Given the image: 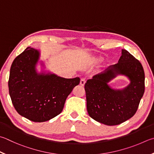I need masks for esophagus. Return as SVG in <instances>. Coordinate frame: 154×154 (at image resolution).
I'll list each match as a JSON object with an SVG mask.
<instances>
[{"instance_id": "34e87169", "label": "esophagus", "mask_w": 154, "mask_h": 154, "mask_svg": "<svg viewBox=\"0 0 154 154\" xmlns=\"http://www.w3.org/2000/svg\"><path fill=\"white\" fill-rule=\"evenodd\" d=\"M85 82H86V81L85 79H82L80 81V85L82 86H84Z\"/></svg>"}]
</instances>
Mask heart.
<instances>
[{
	"label": "heart",
	"instance_id": "heart-1",
	"mask_svg": "<svg viewBox=\"0 0 154 154\" xmlns=\"http://www.w3.org/2000/svg\"><path fill=\"white\" fill-rule=\"evenodd\" d=\"M100 60H100V59H99V58H98V59H97V60H96V61H97V62H98V61H100Z\"/></svg>",
	"mask_w": 154,
	"mask_h": 154
}]
</instances>
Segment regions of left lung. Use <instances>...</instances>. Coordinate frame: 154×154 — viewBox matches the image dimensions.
<instances>
[{
  "instance_id": "1",
  "label": "left lung",
  "mask_w": 154,
  "mask_h": 154,
  "mask_svg": "<svg viewBox=\"0 0 154 154\" xmlns=\"http://www.w3.org/2000/svg\"><path fill=\"white\" fill-rule=\"evenodd\" d=\"M119 74L127 76L130 83L122 90L112 89L108 83ZM85 90L91 118L109 126L121 124L134 116L143 96V68L137 59L122 49L119 63L87 81Z\"/></svg>"
}]
</instances>
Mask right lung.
I'll return each mask as SVG.
<instances>
[{
	"label": "right lung",
	"mask_w": 154,
	"mask_h": 154,
	"mask_svg": "<svg viewBox=\"0 0 154 154\" xmlns=\"http://www.w3.org/2000/svg\"><path fill=\"white\" fill-rule=\"evenodd\" d=\"M40 56L39 50L27 47L13 60L8 83L17 112L38 122L48 121L58 115L66 97L80 82L79 77L65 79L50 72L38 73L36 65Z\"/></svg>",
	"instance_id": "add662e5"
}]
</instances>
